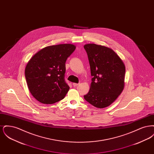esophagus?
Returning a JSON list of instances; mask_svg holds the SVG:
<instances>
[{
    "instance_id": "obj_1",
    "label": "esophagus",
    "mask_w": 154,
    "mask_h": 154,
    "mask_svg": "<svg viewBox=\"0 0 154 154\" xmlns=\"http://www.w3.org/2000/svg\"><path fill=\"white\" fill-rule=\"evenodd\" d=\"M79 85V84H77V83H73V85L74 87H75L78 86Z\"/></svg>"
}]
</instances>
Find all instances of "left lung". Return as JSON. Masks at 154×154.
Returning <instances> with one entry per match:
<instances>
[{
	"instance_id": "1",
	"label": "left lung",
	"mask_w": 154,
	"mask_h": 154,
	"mask_svg": "<svg viewBox=\"0 0 154 154\" xmlns=\"http://www.w3.org/2000/svg\"><path fill=\"white\" fill-rule=\"evenodd\" d=\"M88 54L92 82L84 99L92 106L103 109L114 102L124 90L125 66L111 48L96 44L84 46Z\"/></svg>"
}]
</instances>
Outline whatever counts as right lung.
Returning a JSON list of instances; mask_svg holds the SVG:
<instances>
[{
  "label": "right lung",
  "instance_id": "obj_1",
  "mask_svg": "<svg viewBox=\"0 0 154 154\" xmlns=\"http://www.w3.org/2000/svg\"><path fill=\"white\" fill-rule=\"evenodd\" d=\"M75 48L72 44L47 46L29 60L25 78L30 94L37 101L53 104L65 97L70 88L64 79L65 63Z\"/></svg>",
  "mask_w": 154,
  "mask_h": 154
}]
</instances>
